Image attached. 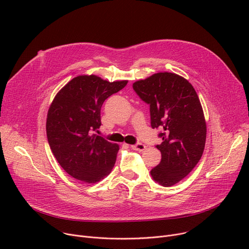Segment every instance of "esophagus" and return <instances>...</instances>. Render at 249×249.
<instances>
[{
  "label": "esophagus",
  "mask_w": 249,
  "mask_h": 249,
  "mask_svg": "<svg viewBox=\"0 0 249 249\" xmlns=\"http://www.w3.org/2000/svg\"><path fill=\"white\" fill-rule=\"evenodd\" d=\"M131 148L135 151H138V152H142L145 150L146 146L144 144H141V143H137V144H134L131 146Z\"/></svg>",
  "instance_id": "obj_1"
}]
</instances>
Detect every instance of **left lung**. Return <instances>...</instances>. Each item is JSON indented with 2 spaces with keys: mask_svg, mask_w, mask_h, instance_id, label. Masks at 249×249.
<instances>
[{
  "mask_svg": "<svg viewBox=\"0 0 249 249\" xmlns=\"http://www.w3.org/2000/svg\"><path fill=\"white\" fill-rule=\"evenodd\" d=\"M134 91L150 105L151 126L160 129V164L150 172L164 187L182 180L198 163L207 138L203 111L193 85L184 77L159 72L133 83Z\"/></svg>",
  "mask_w": 249,
  "mask_h": 249,
  "instance_id": "1",
  "label": "left lung"
}]
</instances>
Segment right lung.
<instances>
[{"instance_id": "obj_1", "label": "right lung", "mask_w": 249, "mask_h": 249, "mask_svg": "<svg viewBox=\"0 0 249 249\" xmlns=\"http://www.w3.org/2000/svg\"><path fill=\"white\" fill-rule=\"evenodd\" d=\"M127 80L109 82L96 75L71 79L54 97L48 113L47 136L61 168L81 182L94 184L114 167L119 146L95 134L103 102Z\"/></svg>"}]
</instances>
